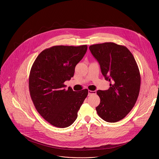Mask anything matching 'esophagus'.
<instances>
[{"label":"esophagus","mask_w":159,"mask_h":159,"mask_svg":"<svg viewBox=\"0 0 159 159\" xmlns=\"http://www.w3.org/2000/svg\"><path fill=\"white\" fill-rule=\"evenodd\" d=\"M96 90H88V95L90 96V95L93 94H96Z\"/></svg>","instance_id":"obj_1"}]
</instances>
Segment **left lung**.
<instances>
[{"mask_svg":"<svg viewBox=\"0 0 159 159\" xmlns=\"http://www.w3.org/2000/svg\"><path fill=\"white\" fill-rule=\"evenodd\" d=\"M89 50L105 79L110 82L107 90L97 91L101 99L97 112L107 122H117L128 114L138 99L141 84L139 66L130 51L122 45L108 42L91 45Z\"/></svg>","mask_w":159,"mask_h":159,"instance_id":"obj_1","label":"left lung"}]
</instances>
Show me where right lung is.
Listing matches in <instances>:
<instances>
[{
  "mask_svg": "<svg viewBox=\"0 0 159 159\" xmlns=\"http://www.w3.org/2000/svg\"><path fill=\"white\" fill-rule=\"evenodd\" d=\"M87 45L54 46L42 51L34 61L29 77V90L39 114L58 128L70 126L88 94L87 89L77 93L65 89L64 82L74 76Z\"/></svg>",
  "mask_w": 159,
  "mask_h": 159,
  "instance_id": "right-lung-1",
  "label": "right lung"
}]
</instances>
